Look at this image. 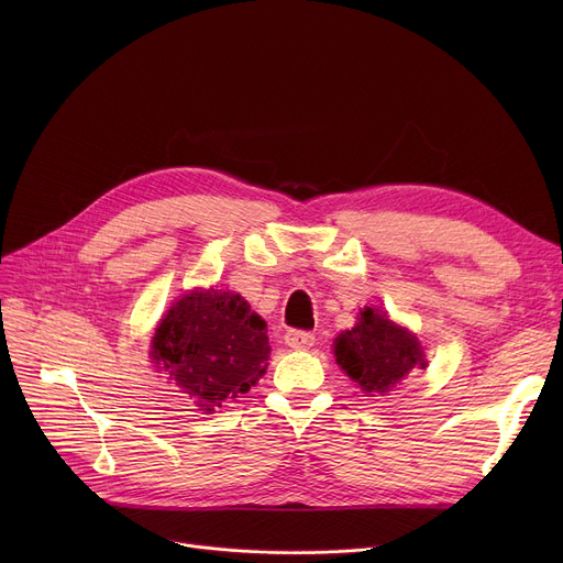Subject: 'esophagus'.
Wrapping results in <instances>:
<instances>
[{"label":"esophagus","mask_w":563,"mask_h":563,"mask_svg":"<svg viewBox=\"0 0 563 563\" xmlns=\"http://www.w3.org/2000/svg\"><path fill=\"white\" fill-rule=\"evenodd\" d=\"M285 344L291 349H310L314 344V335L308 331H287L285 333Z\"/></svg>","instance_id":"obj_1"}]
</instances>
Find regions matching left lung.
<instances>
[{
    "instance_id": "1",
    "label": "left lung",
    "mask_w": 563,
    "mask_h": 563,
    "mask_svg": "<svg viewBox=\"0 0 563 563\" xmlns=\"http://www.w3.org/2000/svg\"><path fill=\"white\" fill-rule=\"evenodd\" d=\"M333 351L346 376L372 397L390 393L412 369L427 367L418 338L369 306L361 310L356 327L335 338Z\"/></svg>"
}]
</instances>
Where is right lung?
Masks as SVG:
<instances>
[{
	"label": "right lung",
	"mask_w": 563,
	"mask_h": 563,
	"mask_svg": "<svg viewBox=\"0 0 563 563\" xmlns=\"http://www.w3.org/2000/svg\"><path fill=\"white\" fill-rule=\"evenodd\" d=\"M151 358L166 369L200 410L246 395L266 372V323L240 294L191 289L164 314L153 335Z\"/></svg>",
	"instance_id": "right-lung-1"
}]
</instances>
